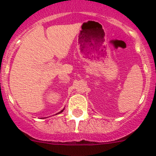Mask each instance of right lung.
Returning a JSON list of instances; mask_svg holds the SVG:
<instances>
[{
	"label": "right lung",
	"instance_id": "right-lung-1",
	"mask_svg": "<svg viewBox=\"0 0 156 156\" xmlns=\"http://www.w3.org/2000/svg\"><path fill=\"white\" fill-rule=\"evenodd\" d=\"M63 110H62V111H60V113H61V112H63ZM60 113H58V114H60Z\"/></svg>",
	"mask_w": 156,
	"mask_h": 156
}]
</instances>
